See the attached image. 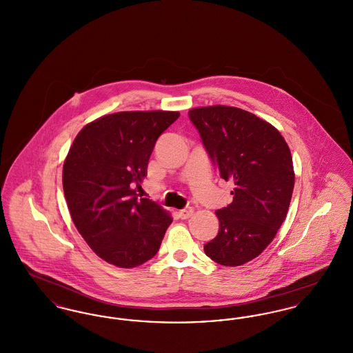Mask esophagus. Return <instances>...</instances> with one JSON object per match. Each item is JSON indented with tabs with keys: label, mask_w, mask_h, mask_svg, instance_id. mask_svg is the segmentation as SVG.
Instances as JSON below:
<instances>
[{
	"label": "esophagus",
	"mask_w": 353,
	"mask_h": 353,
	"mask_svg": "<svg viewBox=\"0 0 353 353\" xmlns=\"http://www.w3.org/2000/svg\"><path fill=\"white\" fill-rule=\"evenodd\" d=\"M193 213H194V209H193V208H185V209H181V210L179 212V216H180V219H189V217H192Z\"/></svg>",
	"instance_id": "1"
}]
</instances>
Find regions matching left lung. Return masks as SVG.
I'll use <instances>...</instances> for the list:
<instances>
[{
    "label": "left lung",
    "mask_w": 353,
    "mask_h": 353,
    "mask_svg": "<svg viewBox=\"0 0 353 353\" xmlns=\"http://www.w3.org/2000/svg\"><path fill=\"white\" fill-rule=\"evenodd\" d=\"M189 118L225 181L233 202L216 212L219 232L203 246L222 266L250 262L263 252L283 223L295 184L291 152L269 121L230 105L197 107Z\"/></svg>",
    "instance_id": "left-lung-1"
}]
</instances>
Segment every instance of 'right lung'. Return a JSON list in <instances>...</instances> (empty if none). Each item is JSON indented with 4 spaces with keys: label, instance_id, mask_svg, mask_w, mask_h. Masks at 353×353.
I'll use <instances>...</instances> for the list:
<instances>
[{
    "label": "right lung",
    "instance_id": "obj_1",
    "mask_svg": "<svg viewBox=\"0 0 353 353\" xmlns=\"http://www.w3.org/2000/svg\"><path fill=\"white\" fill-rule=\"evenodd\" d=\"M177 111H123L79 131L63 163L62 183L72 222L103 261L132 269L159 252L172 217L139 199L157 137Z\"/></svg>",
    "mask_w": 353,
    "mask_h": 353
}]
</instances>
